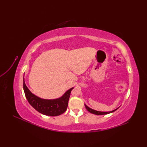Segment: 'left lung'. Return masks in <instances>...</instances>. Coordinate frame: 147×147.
Listing matches in <instances>:
<instances>
[{
    "instance_id": "8db88e82",
    "label": "left lung",
    "mask_w": 147,
    "mask_h": 147,
    "mask_svg": "<svg viewBox=\"0 0 147 147\" xmlns=\"http://www.w3.org/2000/svg\"><path fill=\"white\" fill-rule=\"evenodd\" d=\"M84 105H85V107L86 109V110L88 111V112H90V113H93L94 115H106V114H109V113H112V112H114L115 111H116L118 108L115 109L112 111H110V112H100V111H97V110H93L92 109H91L90 107H89L88 106H87L86 104H84Z\"/></svg>"
}]
</instances>
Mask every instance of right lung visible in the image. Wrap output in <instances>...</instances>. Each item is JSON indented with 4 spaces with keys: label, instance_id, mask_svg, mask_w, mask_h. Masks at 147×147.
Here are the masks:
<instances>
[{
    "label": "right lung",
    "instance_id": "right-lung-1",
    "mask_svg": "<svg viewBox=\"0 0 147 147\" xmlns=\"http://www.w3.org/2000/svg\"><path fill=\"white\" fill-rule=\"evenodd\" d=\"M74 88L69 89L59 98L54 99H42L33 94L26 86L23 78V90L26 99L30 105L37 112L47 116L56 117L64 113L68 106L70 92Z\"/></svg>",
    "mask_w": 147,
    "mask_h": 147
}]
</instances>
